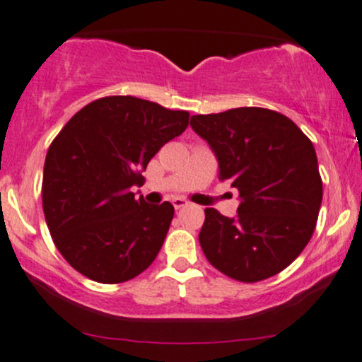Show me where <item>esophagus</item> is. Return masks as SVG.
I'll use <instances>...</instances> for the list:
<instances>
[{"label":"esophagus","mask_w":362,"mask_h":362,"mask_svg":"<svg viewBox=\"0 0 362 362\" xmlns=\"http://www.w3.org/2000/svg\"><path fill=\"white\" fill-rule=\"evenodd\" d=\"M171 203H173L175 210H180V208H184L185 204H187V201H185L184 197H173V201H171Z\"/></svg>","instance_id":"obj_1"}]
</instances>
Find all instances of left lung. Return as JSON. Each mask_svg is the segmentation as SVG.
Masks as SVG:
<instances>
[{"mask_svg":"<svg viewBox=\"0 0 362 362\" xmlns=\"http://www.w3.org/2000/svg\"><path fill=\"white\" fill-rule=\"evenodd\" d=\"M218 159L220 180L239 191L238 216L204 210L199 243L208 262L241 283L276 276L314 234L322 201L315 149L284 114L238 107L191 117Z\"/></svg>","mask_w":362,"mask_h":362,"instance_id":"obj_1","label":"left lung"}]
</instances>
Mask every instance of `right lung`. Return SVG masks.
I'll use <instances>...</instances> for the list:
<instances>
[{
    "label": "right lung",
    "instance_id": "obj_1",
    "mask_svg": "<svg viewBox=\"0 0 362 362\" xmlns=\"http://www.w3.org/2000/svg\"><path fill=\"white\" fill-rule=\"evenodd\" d=\"M189 127L132 95L90 102L53 139L45 159L43 211L57 250L91 281H130L158 257L173 204H147L132 192L154 154Z\"/></svg>",
    "mask_w": 362,
    "mask_h": 362
}]
</instances>
